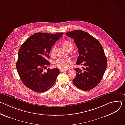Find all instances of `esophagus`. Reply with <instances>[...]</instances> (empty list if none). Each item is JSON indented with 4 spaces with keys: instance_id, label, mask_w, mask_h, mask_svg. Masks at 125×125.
Instances as JSON below:
<instances>
[{
    "instance_id": "esophagus-1",
    "label": "esophagus",
    "mask_w": 125,
    "mask_h": 125,
    "mask_svg": "<svg viewBox=\"0 0 125 125\" xmlns=\"http://www.w3.org/2000/svg\"><path fill=\"white\" fill-rule=\"evenodd\" d=\"M66 70H62V69H60V72H66Z\"/></svg>"
}]
</instances>
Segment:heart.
<instances>
[{"label":"heart","mask_w":125,"mask_h":125,"mask_svg":"<svg viewBox=\"0 0 125 125\" xmlns=\"http://www.w3.org/2000/svg\"><path fill=\"white\" fill-rule=\"evenodd\" d=\"M62 47L64 49L67 51H72L73 49V45L71 41L66 40L62 43ZM54 54V49L52 48L51 51V54L53 56ZM71 64V62L70 60L64 59H59L54 62V66L60 69L65 70L68 68Z\"/></svg>","instance_id":"1"}]
</instances>
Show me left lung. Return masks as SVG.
<instances>
[{"instance_id":"1","label":"left lung","mask_w":125,"mask_h":125,"mask_svg":"<svg viewBox=\"0 0 125 125\" xmlns=\"http://www.w3.org/2000/svg\"><path fill=\"white\" fill-rule=\"evenodd\" d=\"M66 35L74 40L79 52L76 64L83 65V70L75 68L74 85L84 91L90 90L102 80L107 65L104 50L96 38L83 31L76 30L66 33Z\"/></svg>"}]
</instances>
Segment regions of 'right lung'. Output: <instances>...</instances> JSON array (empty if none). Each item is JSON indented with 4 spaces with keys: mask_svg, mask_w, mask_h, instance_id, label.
Listing matches in <instances>:
<instances>
[{
    "mask_svg": "<svg viewBox=\"0 0 125 125\" xmlns=\"http://www.w3.org/2000/svg\"><path fill=\"white\" fill-rule=\"evenodd\" d=\"M63 33H36L28 38L18 52L16 68L23 84L30 89L42 93L50 89L60 74L58 68L47 69L50 65L51 49ZM46 68L47 72L43 70Z\"/></svg>",
    "mask_w": 125,
    "mask_h": 125,
    "instance_id": "add662e5",
    "label": "right lung"
}]
</instances>
